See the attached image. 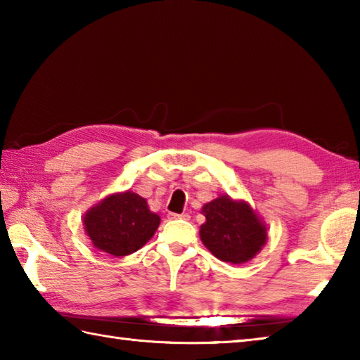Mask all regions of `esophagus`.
Here are the masks:
<instances>
[{
    "mask_svg": "<svg viewBox=\"0 0 360 360\" xmlns=\"http://www.w3.org/2000/svg\"><path fill=\"white\" fill-rule=\"evenodd\" d=\"M170 218H173V219H184V221H188V219H190V215H188V213H181V215H176V213H170Z\"/></svg>",
    "mask_w": 360,
    "mask_h": 360,
    "instance_id": "esophagus-1",
    "label": "esophagus"
}]
</instances>
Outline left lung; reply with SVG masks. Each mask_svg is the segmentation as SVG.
<instances>
[{
    "label": "left lung",
    "mask_w": 360,
    "mask_h": 360,
    "mask_svg": "<svg viewBox=\"0 0 360 360\" xmlns=\"http://www.w3.org/2000/svg\"><path fill=\"white\" fill-rule=\"evenodd\" d=\"M201 212L205 217L200 231L201 240L223 262L246 263L264 246L266 227L249 204L219 196L205 204Z\"/></svg>",
    "instance_id": "obj_1"
}]
</instances>
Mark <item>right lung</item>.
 <instances>
[{
    "instance_id": "1",
    "label": "right lung",
    "mask_w": 360,
    "mask_h": 360,
    "mask_svg": "<svg viewBox=\"0 0 360 360\" xmlns=\"http://www.w3.org/2000/svg\"><path fill=\"white\" fill-rule=\"evenodd\" d=\"M83 223L94 248L114 257H125L139 250L155 235L160 218L148 210L143 198L125 192L97 204Z\"/></svg>"
}]
</instances>
